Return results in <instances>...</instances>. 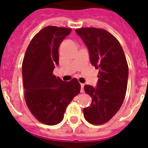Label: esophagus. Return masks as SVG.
<instances>
[{
  "instance_id": "34e87169",
  "label": "esophagus",
  "mask_w": 148,
  "mask_h": 148,
  "mask_svg": "<svg viewBox=\"0 0 148 148\" xmlns=\"http://www.w3.org/2000/svg\"><path fill=\"white\" fill-rule=\"evenodd\" d=\"M80 86H81L80 92H81V93H83V91H84V84H83V83H80Z\"/></svg>"
}]
</instances>
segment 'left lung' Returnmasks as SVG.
Returning a JSON list of instances; mask_svg holds the SVG:
<instances>
[{
    "instance_id": "left-lung-1",
    "label": "left lung",
    "mask_w": 148,
    "mask_h": 148,
    "mask_svg": "<svg viewBox=\"0 0 148 148\" xmlns=\"http://www.w3.org/2000/svg\"><path fill=\"white\" fill-rule=\"evenodd\" d=\"M75 32L88 49L91 65L99 69L96 88L84 86L92 102L83 109V115L89 123L101 125L116 114L124 101L129 73L127 59L117 39L105 29L85 27Z\"/></svg>"
}]
</instances>
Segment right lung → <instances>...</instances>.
<instances>
[{
  "mask_svg": "<svg viewBox=\"0 0 148 148\" xmlns=\"http://www.w3.org/2000/svg\"><path fill=\"white\" fill-rule=\"evenodd\" d=\"M71 32V28H43L32 38L23 60L25 101L32 115L47 125L62 122L67 106L80 93L77 79L63 81L53 75L60 45Z\"/></svg>",
  "mask_w": 148,
  "mask_h": 148,
  "instance_id": "right-lung-1",
  "label": "right lung"
}]
</instances>
